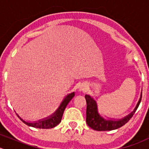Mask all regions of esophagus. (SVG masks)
Here are the masks:
<instances>
[{
	"instance_id": "1",
	"label": "esophagus",
	"mask_w": 149,
	"mask_h": 149,
	"mask_svg": "<svg viewBox=\"0 0 149 149\" xmlns=\"http://www.w3.org/2000/svg\"><path fill=\"white\" fill-rule=\"evenodd\" d=\"M78 89H79V91L84 92L87 89V85H86L85 83H81V84H79V86H78Z\"/></svg>"
}]
</instances>
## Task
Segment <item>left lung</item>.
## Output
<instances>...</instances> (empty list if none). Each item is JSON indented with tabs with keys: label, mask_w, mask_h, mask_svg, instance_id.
Instances as JSON below:
<instances>
[{
	"label": "left lung",
	"mask_w": 149,
	"mask_h": 149,
	"mask_svg": "<svg viewBox=\"0 0 149 149\" xmlns=\"http://www.w3.org/2000/svg\"><path fill=\"white\" fill-rule=\"evenodd\" d=\"M86 102H87V112H86V122L87 125L94 130L96 131H111L114 129H117L121 127L123 125L126 124L130 119L132 118L133 115L135 111L137 110V107L140 105L141 101L142 96L140 97L138 103L135 109H134L132 113L129 114L126 117L123 118L118 120H106L101 116L98 112V107L97 104L95 100L88 95H85Z\"/></svg>",
	"instance_id": "1"
}]
</instances>
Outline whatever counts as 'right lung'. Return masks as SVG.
Instances as JSON below:
<instances>
[{"mask_svg":"<svg viewBox=\"0 0 149 149\" xmlns=\"http://www.w3.org/2000/svg\"><path fill=\"white\" fill-rule=\"evenodd\" d=\"M74 93H72L67 95L65 98V99L63 100V101L62 102L60 106H59V107L57 109V110L52 115H51V116L47 118L39 120V121L37 122H33V123L26 122L25 121V120H23L21 118H20L19 115H17L18 118H19L23 123H26L28 126H31V127L38 128V129H51V128H54L56 126H57V125L61 122L62 115H63V112L64 111H65V108H66L67 105H68V103L70 102V100L73 98V97H74Z\"/></svg>","mask_w":149,"mask_h":149,"instance_id":"1","label":"right lung"}]
</instances>
